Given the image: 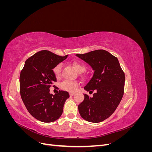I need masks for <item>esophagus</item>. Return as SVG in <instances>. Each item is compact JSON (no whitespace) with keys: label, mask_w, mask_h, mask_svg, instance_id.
<instances>
[{"label":"esophagus","mask_w":152,"mask_h":152,"mask_svg":"<svg viewBox=\"0 0 152 152\" xmlns=\"http://www.w3.org/2000/svg\"><path fill=\"white\" fill-rule=\"evenodd\" d=\"M69 94H70V96H73V95L75 94V93H70Z\"/></svg>","instance_id":"1"}]
</instances>
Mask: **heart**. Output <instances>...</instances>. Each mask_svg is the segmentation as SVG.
Wrapping results in <instances>:
<instances>
[{
	"label": "heart",
	"instance_id": "obj_1",
	"mask_svg": "<svg viewBox=\"0 0 152 152\" xmlns=\"http://www.w3.org/2000/svg\"><path fill=\"white\" fill-rule=\"evenodd\" d=\"M72 65L75 70L79 73L84 72L86 69V66L81 63L77 62V61H74L73 62ZM53 72L54 74L57 79L60 77L61 76V64H58L56 66H55L53 69ZM78 86V83L76 81H69V80H65L62 82L61 84H60V87L61 89L64 90V91H66L69 92H72L74 91L77 87Z\"/></svg>",
	"mask_w": 152,
	"mask_h": 152
}]
</instances>
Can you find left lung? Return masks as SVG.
<instances>
[{"label":"left lung","mask_w":152,"mask_h":152,"mask_svg":"<svg viewBox=\"0 0 152 152\" xmlns=\"http://www.w3.org/2000/svg\"><path fill=\"white\" fill-rule=\"evenodd\" d=\"M92 67L93 76L84 89L93 93L92 98L84 94L79 106V112L84 120L98 123L108 118L115 111L123 97L125 74L118 59L105 50H95L85 54H77Z\"/></svg>","instance_id":"obj_1"}]
</instances>
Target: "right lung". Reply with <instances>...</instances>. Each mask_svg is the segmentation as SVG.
I'll use <instances>...</instances> for the list:
<instances>
[{
	"instance_id": "right-lung-1",
	"label": "right lung",
	"mask_w": 152,
	"mask_h": 152,
	"mask_svg": "<svg viewBox=\"0 0 152 152\" xmlns=\"http://www.w3.org/2000/svg\"><path fill=\"white\" fill-rule=\"evenodd\" d=\"M68 57L42 50L27 59L20 76L21 99L28 112L43 122H52L61 117L64 104L70 97L68 92L54 95L49 88L56 82L53 68ZM55 87V86H53Z\"/></svg>"
}]
</instances>
